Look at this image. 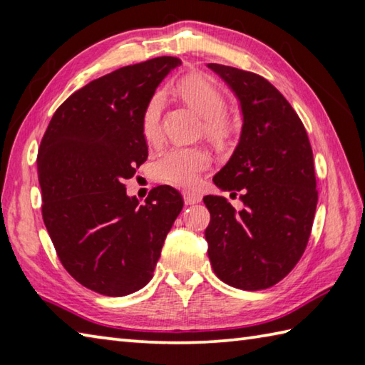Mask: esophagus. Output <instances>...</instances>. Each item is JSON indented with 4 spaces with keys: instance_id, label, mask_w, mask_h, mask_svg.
Returning <instances> with one entry per match:
<instances>
[{
    "instance_id": "34e87169",
    "label": "esophagus",
    "mask_w": 365,
    "mask_h": 365,
    "mask_svg": "<svg viewBox=\"0 0 365 365\" xmlns=\"http://www.w3.org/2000/svg\"><path fill=\"white\" fill-rule=\"evenodd\" d=\"M182 197L185 205H195L202 202V195L197 192H182Z\"/></svg>"
}]
</instances>
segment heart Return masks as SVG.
<instances>
[{
  "instance_id": "1",
  "label": "heart",
  "mask_w": 365,
  "mask_h": 365,
  "mask_svg": "<svg viewBox=\"0 0 365 365\" xmlns=\"http://www.w3.org/2000/svg\"><path fill=\"white\" fill-rule=\"evenodd\" d=\"M178 93L190 108L203 118V130L207 137L214 141H222L228 137L232 124L225 115V96L211 80L192 73L178 83ZM162 96L154 94L141 118V133L148 145H158L162 138ZM210 165L211 155L206 151L176 148L154 163L153 176L162 184L192 187Z\"/></svg>"
}]
</instances>
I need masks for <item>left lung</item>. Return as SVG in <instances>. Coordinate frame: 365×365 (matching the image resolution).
Returning <instances> with one entry per match:
<instances>
[{
	"label": "left lung",
	"mask_w": 365,
	"mask_h": 365,
	"mask_svg": "<svg viewBox=\"0 0 365 365\" xmlns=\"http://www.w3.org/2000/svg\"><path fill=\"white\" fill-rule=\"evenodd\" d=\"M241 102L242 132L227 165L212 178L244 207L206 195L211 214L205 236L222 282L257 292L276 285L307 247L318 202L314 153L289 102L254 72L210 63Z\"/></svg>",
	"instance_id": "left-lung-1"
}]
</instances>
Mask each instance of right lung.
<instances>
[{"instance_id": "obj_1", "label": "right lung", "mask_w": 365, "mask_h": 365, "mask_svg": "<svg viewBox=\"0 0 365 365\" xmlns=\"http://www.w3.org/2000/svg\"><path fill=\"white\" fill-rule=\"evenodd\" d=\"M180 64L159 56L89 81L58 107L42 137L43 224L64 269L96 293L143 288L182 210L181 193L170 185L154 187L141 206L124 185L148 159L143 111Z\"/></svg>"}]
</instances>
